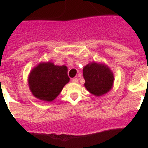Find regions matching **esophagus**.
Instances as JSON below:
<instances>
[{"label": "esophagus", "mask_w": 148, "mask_h": 148, "mask_svg": "<svg viewBox=\"0 0 148 148\" xmlns=\"http://www.w3.org/2000/svg\"><path fill=\"white\" fill-rule=\"evenodd\" d=\"M72 82H74V83H77V82H78V79L76 78V77H75V78H73L72 79Z\"/></svg>", "instance_id": "obj_1"}]
</instances>
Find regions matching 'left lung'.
<instances>
[{"label": "left lung", "mask_w": 148, "mask_h": 148, "mask_svg": "<svg viewBox=\"0 0 148 148\" xmlns=\"http://www.w3.org/2000/svg\"><path fill=\"white\" fill-rule=\"evenodd\" d=\"M83 75L85 80L84 87L96 97H101L112 89L114 73L104 63H89L83 68Z\"/></svg>", "instance_id": "8db88e82"}]
</instances>
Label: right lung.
<instances>
[{
	"label": "right lung",
	"mask_w": 148,
	"mask_h": 148,
	"mask_svg": "<svg viewBox=\"0 0 148 148\" xmlns=\"http://www.w3.org/2000/svg\"><path fill=\"white\" fill-rule=\"evenodd\" d=\"M28 86L34 97L51 102L61 92L70 81L67 67L54 65L51 61L40 62L31 70L28 75Z\"/></svg>",
	"instance_id": "obj_1"
}]
</instances>
